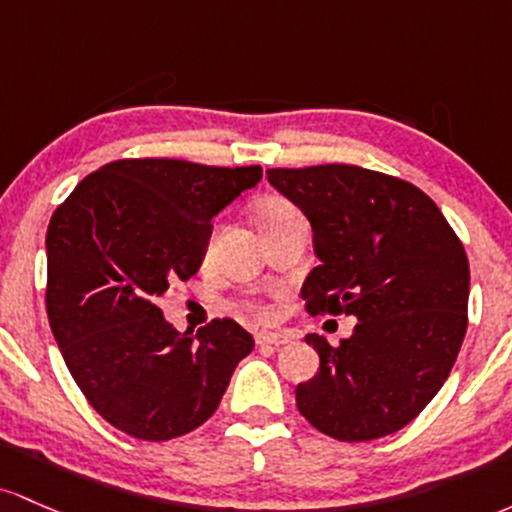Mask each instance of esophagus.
Returning a JSON list of instances; mask_svg holds the SVG:
<instances>
[{"mask_svg":"<svg viewBox=\"0 0 512 512\" xmlns=\"http://www.w3.org/2000/svg\"><path fill=\"white\" fill-rule=\"evenodd\" d=\"M256 343H258V346L280 348V346H287V343H290V338H287L285 333H280V331H261L256 336Z\"/></svg>","mask_w":512,"mask_h":512,"instance_id":"34e87169","label":"esophagus"}]
</instances>
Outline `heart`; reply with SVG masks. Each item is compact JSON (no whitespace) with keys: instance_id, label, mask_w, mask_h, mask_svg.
<instances>
[{"instance_id":"obj_1","label":"heart","mask_w":512,"mask_h":512,"mask_svg":"<svg viewBox=\"0 0 512 512\" xmlns=\"http://www.w3.org/2000/svg\"><path fill=\"white\" fill-rule=\"evenodd\" d=\"M295 212H297L295 205L287 203L283 198H266L261 205H258V222H261V227H268V225H275V222L285 220V217L295 215ZM244 309H249V312H261L256 304H244Z\"/></svg>"}]
</instances>
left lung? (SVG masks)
Returning a JSON list of instances; mask_svg holds the SVG:
<instances>
[{
    "label": "left lung",
    "mask_w": 512,
    "mask_h": 512,
    "mask_svg": "<svg viewBox=\"0 0 512 512\" xmlns=\"http://www.w3.org/2000/svg\"><path fill=\"white\" fill-rule=\"evenodd\" d=\"M304 212L319 266L302 285L309 314L358 319L341 346L304 341L319 372L297 384L314 428L365 442L409 426L455 365L467 333L469 261L462 241L421 188L348 164L268 169Z\"/></svg>",
    "instance_id": "obj_1"
}]
</instances>
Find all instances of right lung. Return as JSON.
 <instances>
[{"instance_id": "1", "label": "right lung", "mask_w": 512, "mask_h": 512, "mask_svg": "<svg viewBox=\"0 0 512 512\" xmlns=\"http://www.w3.org/2000/svg\"><path fill=\"white\" fill-rule=\"evenodd\" d=\"M261 176V166L120 159L86 176L50 217V329L77 387L113 428L152 442L191 433L254 350L237 321L179 333L157 302L171 280L198 273L212 217Z\"/></svg>"}]
</instances>
